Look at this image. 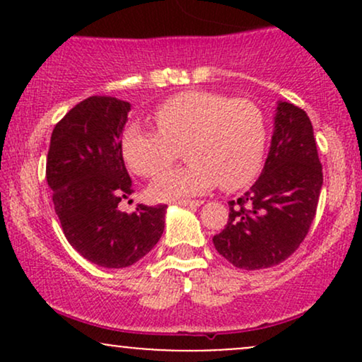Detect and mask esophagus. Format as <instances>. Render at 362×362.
Here are the masks:
<instances>
[{
    "instance_id": "1",
    "label": "esophagus",
    "mask_w": 362,
    "mask_h": 362,
    "mask_svg": "<svg viewBox=\"0 0 362 362\" xmlns=\"http://www.w3.org/2000/svg\"><path fill=\"white\" fill-rule=\"evenodd\" d=\"M178 206H184V207H199L201 204H204L202 201H178Z\"/></svg>"
}]
</instances>
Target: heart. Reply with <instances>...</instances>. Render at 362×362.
<instances>
[{"label": "heart", "instance_id": "heart-1", "mask_svg": "<svg viewBox=\"0 0 362 362\" xmlns=\"http://www.w3.org/2000/svg\"><path fill=\"white\" fill-rule=\"evenodd\" d=\"M158 131L131 124L122 134L127 167L144 178L159 175L184 148L189 165L151 184L160 201L199 195L221 185L238 190L260 172L267 143L264 112L250 100L209 91H185L155 110Z\"/></svg>", "mask_w": 362, "mask_h": 362}]
</instances>
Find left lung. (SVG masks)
Returning a JSON list of instances; mask_svg holds the SVG:
<instances>
[{"label":"left lung","instance_id":"obj_1","mask_svg":"<svg viewBox=\"0 0 362 362\" xmlns=\"http://www.w3.org/2000/svg\"><path fill=\"white\" fill-rule=\"evenodd\" d=\"M322 185L311 120L300 107L279 100L262 175L228 202L230 219L213 238L216 250L245 271L284 262L308 233Z\"/></svg>","mask_w":362,"mask_h":362}]
</instances>
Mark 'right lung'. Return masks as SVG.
<instances>
[{
    "label": "right lung",
    "mask_w": 362,
    "mask_h": 362,
    "mask_svg": "<svg viewBox=\"0 0 362 362\" xmlns=\"http://www.w3.org/2000/svg\"><path fill=\"white\" fill-rule=\"evenodd\" d=\"M129 110L131 103L115 97L86 98L56 124L47 153L45 177L66 240L107 269L136 264L165 230V204L117 209L134 192L122 158Z\"/></svg>",
    "instance_id": "obj_1"
}]
</instances>
